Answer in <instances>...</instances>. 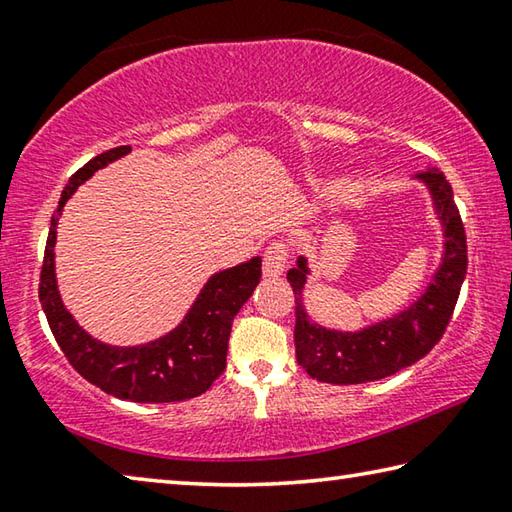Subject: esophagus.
I'll use <instances>...</instances> for the list:
<instances>
[{"label": "esophagus", "mask_w": 512, "mask_h": 512, "mask_svg": "<svg viewBox=\"0 0 512 512\" xmlns=\"http://www.w3.org/2000/svg\"><path fill=\"white\" fill-rule=\"evenodd\" d=\"M284 264H287V248L280 241L268 246L262 257V273L264 277H280L284 271Z\"/></svg>", "instance_id": "34e87169"}]
</instances>
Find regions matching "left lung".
<instances>
[{"instance_id": "8db88e82", "label": "left lung", "mask_w": 512, "mask_h": 512, "mask_svg": "<svg viewBox=\"0 0 512 512\" xmlns=\"http://www.w3.org/2000/svg\"><path fill=\"white\" fill-rule=\"evenodd\" d=\"M415 180H420L431 196L433 212L443 225L445 250L429 287L409 307L357 332L323 327L311 320L302 300L311 273L307 257H298L296 266L287 273L296 293V359L309 377L341 386L391 377L429 354L443 336L467 271L465 228L443 171L429 167Z\"/></svg>"}]
</instances>
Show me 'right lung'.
<instances>
[{
	"label": "right lung",
	"mask_w": 512,
	"mask_h": 512,
	"mask_svg": "<svg viewBox=\"0 0 512 512\" xmlns=\"http://www.w3.org/2000/svg\"><path fill=\"white\" fill-rule=\"evenodd\" d=\"M131 146H117L92 158L69 178L51 216L45 262L40 273V302L60 350L81 377L108 395L128 402H183L205 393L225 370V354L232 320L253 296L262 277V257H250L225 271L214 273L198 293L185 318L160 339L142 345H110L76 323L63 305L56 280V225L76 187L108 167Z\"/></svg>",
	"instance_id": "1"
}]
</instances>
